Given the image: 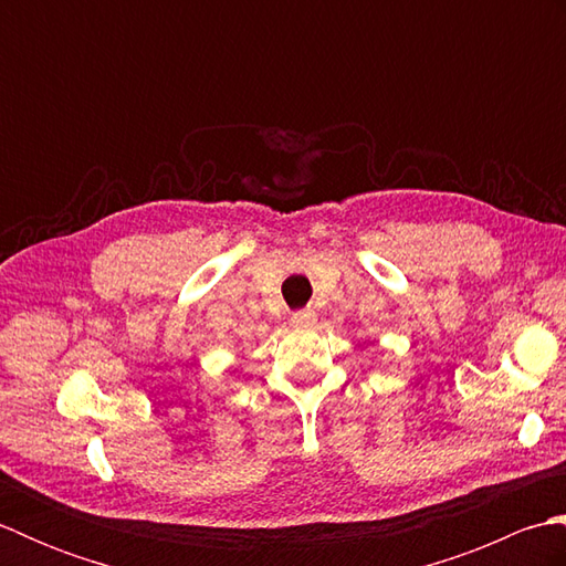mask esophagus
<instances>
[{
    "label": "esophagus",
    "instance_id": "esophagus-1",
    "mask_svg": "<svg viewBox=\"0 0 566 566\" xmlns=\"http://www.w3.org/2000/svg\"><path fill=\"white\" fill-rule=\"evenodd\" d=\"M292 326H296V328H311V326H316V311H311V308L296 311V314L292 316Z\"/></svg>",
    "mask_w": 566,
    "mask_h": 566
}]
</instances>
